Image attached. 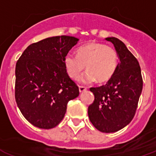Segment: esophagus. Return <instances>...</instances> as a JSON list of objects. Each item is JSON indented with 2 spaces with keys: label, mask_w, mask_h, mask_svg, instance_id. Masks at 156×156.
<instances>
[{
  "label": "esophagus",
  "mask_w": 156,
  "mask_h": 156,
  "mask_svg": "<svg viewBox=\"0 0 156 156\" xmlns=\"http://www.w3.org/2000/svg\"><path fill=\"white\" fill-rule=\"evenodd\" d=\"M86 90H87V89H86V87H85V86H79V92L80 93H83L84 91H86Z\"/></svg>",
  "instance_id": "1"
}]
</instances>
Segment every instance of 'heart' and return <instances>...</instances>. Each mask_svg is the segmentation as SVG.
I'll return each mask as SVG.
<instances>
[{"label":"heart","instance_id":"1","mask_svg":"<svg viewBox=\"0 0 156 156\" xmlns=\"http://www.w3.org/2000/svg\"><path fill=\"white\" fill-rule=\"evenodd\" d=\"M64 66L71 78H78L84 70H87L80 78L83 83L96 81L104 83L113 77L118 66V55L111 46L101 43H91L79 48L77 56L68 54L63 59Z\"/></svg>","mask_w":156,"mask_h":156}]
</instances>
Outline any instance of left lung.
<instances>
[{
    "label": "left lung",
    "instance_id": "left-lung-1",
    "mask_svg": "<svg viewBox=\"0 0 156 156\" xmlns=\"http://www.w3.org/2000/svg\"><path fill=\"white\" fill-rule=\"evenodd\" d=\"M105 40L112 43L120 58L110 80L99 87H91L94 101L88 108L90 120L102 133H115L133 119L143 89V78L138 60L117 38Z\"/></svg>",
    "mask_w": 156,
    "mask_h": 156
}]
</instances>
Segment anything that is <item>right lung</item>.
Here are the masks:
<instances>
[{"label": "right lung", "mask_w": 156, "mask_h": 156, "mask_svg": "<svg viewBox=\"0 0 156 156\" xmlns=\"http://www.w3.org/2000/svg\"><path fill=\"white\" fill-rule=\"evenodd\" d=\"M73 36L49 37L29 45L16 65L15 98L26 120L40 129L61 122L68 102L79 95L63 59L78 43Z\"/></svg>", "instance_id": "1"}]
</instances>
